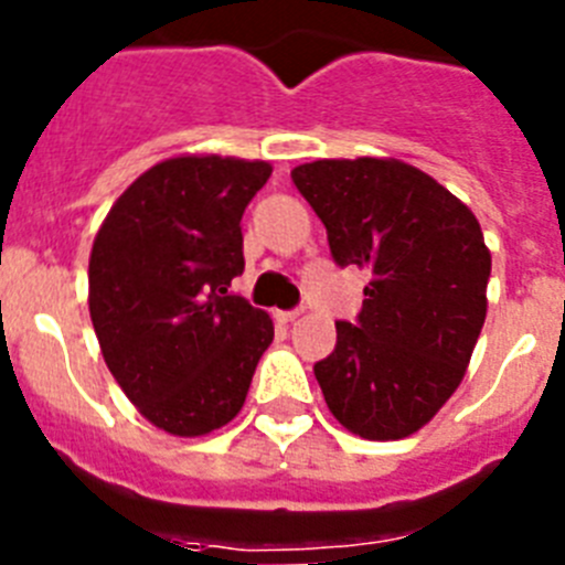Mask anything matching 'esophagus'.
Returning <instances> with one entry per match:
<instances>
[{"instance_id": "esophagus-1", "label": "esophagus", "mask_w": 565, "mask_h": 565, "mask_svg": "<svg viewBox=\"0 0 565 565\" xmlns=\"http://www.w3.org/2000/svg\"><path fill=\"white\" fill-rule=\"evenodd\" d=\"M274 317H277V322H297V319L302 317V308H294V311H277Z\"/></svg>"}]
</instances>
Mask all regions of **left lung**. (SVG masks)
Masks as SVG:
<instances>
[{
  "label": "left lung",
  "mask_w": 565,
  "mask_h": 565,
  "mask_svg": "<svg viewBox=\"0 0 565 565\" xmlns=\"http://www.w3.org/2000/svg\"><path fill=\"white\" fill-rule=\"evenodd\" d=\"M339 266L371 271L356 326L313 364L342 427L407 438L458 391L487 319L481 223L436 178L396 158H326L291 172Z\"/></svg>",
  "instance_id": "left-lung-1"
}]
</instances>
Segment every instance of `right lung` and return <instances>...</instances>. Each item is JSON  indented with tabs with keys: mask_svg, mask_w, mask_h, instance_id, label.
<instances>
[{
	"mask_svg": "<svg viewBox=\"0 0 565 565\" xmlns=\"http://www.w3.org/2000/svg\"><path fill=\"white\" fill-rule=\"evenodd\" d=\"M268 161L178 154L135 178L89 252V319L115 382L169 436L221 430L274 339L266 311L228 291L239 221Z\"/></svg>",
	"mask_w": 565,
	"mask_h": 565,
	"instance_id": "1",
	"label": "right lung"
}]
</instances>
